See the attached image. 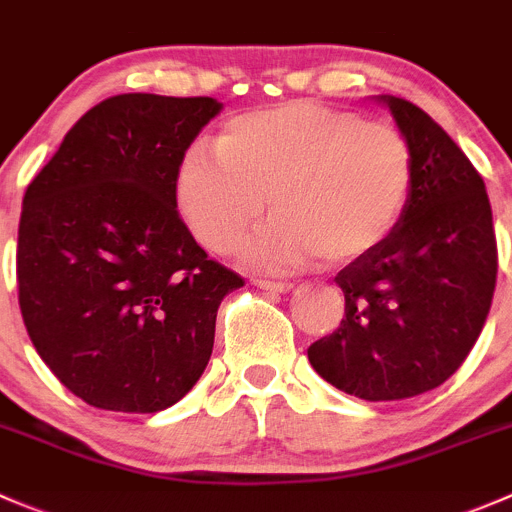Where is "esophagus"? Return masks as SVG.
I'll list each match as a JSON object with an SVG mask.
<instances>
[{"label":"esophagus","mask_w":512,"mask_h":512,"mask_svg":"<svg viewBox=\"0 0 512 512\" xmlns=\"http://www.w3.org/2000/svg\"><path fill=\"white\" fill-rule=\"evenodd\" d=\"M252 285L267 292H290L292 282H272V280H252Z\"/></svg>","instance_id":"esophagus-1"}]
</instances>
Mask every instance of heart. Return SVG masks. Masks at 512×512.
I'll use <instances>...</instances> for the list:
<instances>
[{"instance_id":"heart-1","label":"heart","mask_w":512,"mask_h":512,"mask_svg":"<svg viewBox=\"0 0 512 512\" xmlns=\"http://www.w3.org/2000/svg\"><path fill=\"white\" fill-rule=\"evenodd\" d=\"M415 152L385 122L317 102H282L232 117L217 150L192 145L175 170V200L195 240L245 265L287 272L317 255L345 265L375 250L403 220Z\"/></svg>"}]
</instances>
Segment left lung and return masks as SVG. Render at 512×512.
<instances>
[{"label":"left lung","instance_id":"1","mask_svg":"<svg viewBox=\"0 0 512 512\" xmlns=\"http://www.w3.org/2000/svg\"><path fill=\"white\" fill-rule=\"evenodd\" d=\"M375 99L415 152L413 197L388 240L337 272L345 317L307 357L337 390L382 403L428 393L463 365L493 302L498 247L465 152L408 99Z\"/></svg>","mask_w":512,"mask_h":512}]
</instances>
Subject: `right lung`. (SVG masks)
<instances>
[{
    "label": "right lung",
    "mask_w": 512,
    "mask_h": 512,
    "mask_svg": "<svg viewBox=\"0 0 512 512\" xmlns=\"http://www.w3.org/2000/svg\"><path fill=\"white\" fill-rule=\"evenodd\" d=\"M222 104L117 94L77 119L27 187L17 240L29 340L92 408L160 413L210 362L240 275L180 220L175 170Z\"/></svg>",
    "instance_id": "add662e5"
}]
</instances>
